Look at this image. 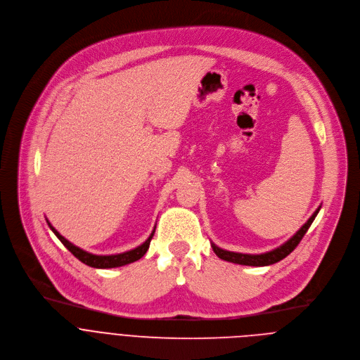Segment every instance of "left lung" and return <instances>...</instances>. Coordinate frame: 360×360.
<instances>
[{"label": "left lung", "instance_id": "obj_1", "mask_svg": "<svg viewBox=\"0 0 360 360\" xmlns=\"http://www.w3.org/2000/svg\"><path fill=\"white\" fill-rule=\"evenodd\" d=\"M321 209V205L318 206V209L312 213V216L301 226V229H298V231L290 237L287 242H284L281 246L266 252V253H260V255H250V253H237V252H229L224 250L219 246H216L213 242H210V246L213 249V252L216 253V256L224 262L229 263H234V264H242V266H252V267H264V266H271L274 263H278L280 260L285 259L297 246L298 243L302 240V237L305 236L307 230L309 229V226L312 224L314 219L316 217L318 212Z\"/></svg>", "mask_w": 360, "mask_h": 360}]
</instances>
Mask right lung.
Here are the masks:
<instances>
[{
  "label": "right lung",
  "mask_w": 360,
  "mask_h": 360,
  "mask_svg": "<svg viewBox=\"0 0 360 360\" xmlns=\"http://www.w3.org/2000/svg\"><path fill=\"white\" fill-rule=\"evenodd\" d=\"M48 221V226L51 227V230L55 233V236L59 238V240L62 242V245L77 259L80 260L83 264L89 266V267H93V269H114V267H123V266H127L130 263H134L137 260H140L148 250L150 248V243H151V238L155 233V226L151 231V234L148 236L147 240L144 243H141L140 246L131 249V250H127V252H123V253H117V255H93V253H89L80 248H77L76 245L70 243L68 238H65L52 224L51 221L46 219Z\"/></svg>",
  "instance_id": "right-lung-1"
}]
</instances>
